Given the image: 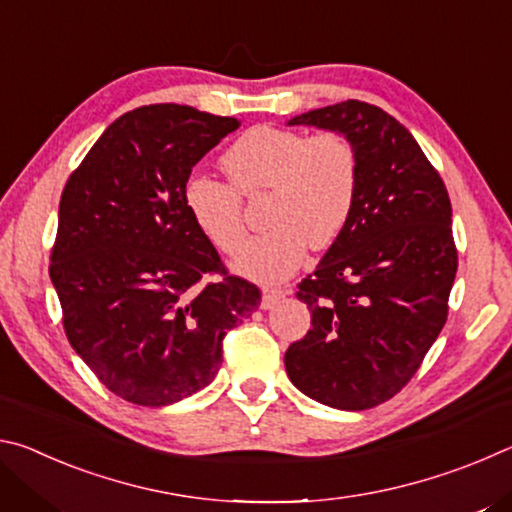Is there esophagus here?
<instances>
[{
  "label": "esophagus",
  "mask_w": 512,
  "mask_h": 512,
  "mask_svg": "<svg viewBox=\"0 0 512 512\" xmlns=\"http://www.w3.org/2000/svg\"><path fill=\"white\" fill-rule=\"evenodd\" d=\"M289 291H284V289H264V293H262V309H271L277 300H282L284 296H287Z\"/></svg>",
  "instance_id": "1"
}]
</instances>
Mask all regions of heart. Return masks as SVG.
Wrapping results in <instances>:
<instances>
[{"label":"heart","mask_w":512,"mask_h":512,"mask_svg":"<svg viewBox=\"0 0 512 512\" xmlns=\"http://www.w3.org/2000/svg\"><path fill=\"white\" fill-rule=\"evenodd\" d=\"M230 182L187 178L183 196L198 230L235 253L244 241V201L271 192L264 235L250 239L235 257V271L259 282H280L302 264L311 248H325L348 223L359 185V160L350 140L325 131L307 135L293 128L253 126L223 153Z\"/></svg>","instance_id":"b5f03b06"}]
</instances>
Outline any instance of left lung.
Returning a JSON list of instances; mask_svg holds the SVG:
<instances>
[{"label":"left lung","mask_w":512,"mask_h":512,"mask_svg":"<svg viewBox=\"0 0 512 512\" xmlns=\"http://www.w3.org/2000/svg\"><path fill=\"white\" fill-rule=\"evenodd\" d=\"M289 126L348 137L359 185L341 235L298 284L311 329L284 366L311 400L372 409L409 384L447 320L458 268L452 203L413 135L377 106L348 99Z\"/></svg>","instance_id":"8db88e82"}]
</instances>
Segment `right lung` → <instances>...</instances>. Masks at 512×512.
<instances>
[{
    "label": "right lung",
    "instance_id": "add662e5",
    "mask_svg": "<svg viewBox=\"0 0 512 512\" xmlns=\"http://www.w3.org/2000/svg\"><path fill=\"white\" fill-rule=\"evenodd\" d=\"M235 117L192 106L135 108L106 128L60 196L49 275L74 352L108 391L167 406L201 391L223 357V336L262 293L228 275L183 189L194 164ZM222 280L198 288L205 274Z\"/></svg>",
    "mask_w": 512,
    "mask_h": 512
}]
</instances>
